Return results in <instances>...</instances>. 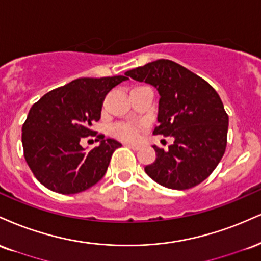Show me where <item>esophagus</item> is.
<instances>
[{"mask_svg": "<svg viewBox=\"0 0 261 261\" xmlns=\"http://www.w3.org/2000/svg\"><path fill=\"white\" fill-rule=\"evenodd\" d=\"M125 146H127V148H129V149H132V150H139V148L140 146L139 145H136V144H124Z\"/></svg>", "mask_w": 261, "mask_h": 261, "instance_id": "1", "label": "esophagus"}]
</instances>
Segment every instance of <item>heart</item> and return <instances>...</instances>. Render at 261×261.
I'll use <instances>...</instances> for the list:
<instances>
[{"instance_id": "obj_1", "label": "heart", "mask_w": 261, "mask_h": 261, "mask_svg": "<svg viewBox=\"0 0 261 261\" xmlns=\"http://www.w3.org/2000/svg\"><path fill=\"white\" fill-rule=\"evenodd\" d=\"M144 130V125L139 122H122L113 127V136L125 142H134Z\"/></svg>"}]
</instances>
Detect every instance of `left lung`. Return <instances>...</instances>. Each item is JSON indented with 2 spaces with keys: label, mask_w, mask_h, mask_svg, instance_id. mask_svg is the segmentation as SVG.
<instances>
[{
  "label": "left lung",
  "mask_w": 261,
  "mask_h": 261,
  "mask_svg": "<svg viewBox=\"0 0 261 261\" xmlns=\"http://www.w3.org/2000/svg\"><path fill=\"white\" fill-rule=\"evenodd\" d=\"M154 85L160 94L159 125L154 134L173 137L144 167L159 185L185 191L203 182L221 161L227 145L228 115L219 94L206 81L170 60H158L125 72Z\"/></svg>",
  "instance_id": "8db88e82"
}]
</instances>
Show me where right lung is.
Wrapping results in <instances>:
<instances>
[{
	"label": "right lung",
	"mask_w": 261,
	"mask_h": 261,
	"mask_svg": "<svg viewBox=\"0 0 261 261\" xmlns=\"http://www.w3.org/2000/svg\"><path fill=\"white\" fill-rule=\"evenodd\" d=\"M124 75L79 78L45 94L32 106L21 128L24 158L36 179L60 194L87 191L105 176L111 156L121 143L103 139L93 130L101 117L105 96ZM100 140L85 152L80 140Z\"/></svg>",
	"instance_id": "obj_1"
}]
</instances>
